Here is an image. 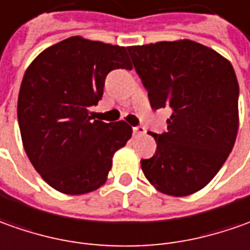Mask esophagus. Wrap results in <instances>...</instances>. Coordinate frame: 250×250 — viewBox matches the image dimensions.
Wrapping results in <instances>:
<instances>
[{"label":"esophagus","instance_id":"34e87169","mask_svg":"<svg viewBox=\"0 0 250 250\" xmlns=\"http://www.w3.org/2000/svg\"><path fill=\"white\" fill-rule=\"evenodd\" d=\"M132 132H134V135H144L146 132V128L142 127V125H138V127H134L132 128Z\"/></svg>","mask_w":250,"mask_h":250}]
</instances>
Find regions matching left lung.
Wrapping results in <instances>:
<instances>
[{
    "mask_svg": "<svg viewBox=\"0 0 250 250\" xmlns=\"http://www.w3.org/2000/svg\"><path fill=\"white\" fill-rule=\"evenodd\" d=\"M153 109L171 108L167 132L154 134L153 157L141 160L149 183L185 197L205 188L238 134V81L231 62L190 40L128 46Z\"/></svg>",
    "mask_w": 250,
    "mask_h": 250,
    "instance_id": "1",
    "label": "left lung"
}]
</instances>
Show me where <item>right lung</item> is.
<instances>
[{
  "instance_id": "obj_1",
  "label": "right lung",
  "mask_w": 250,
  "mask_h": 250,
  "mask_svg": "<svg viewBox=\"0 0 250 250\" xmlns=\"http://www.w3.org/2000/svg\"><path fill=\"white\" fill-rule=\"evenodd\" d=\"M119 68H132L127 47L75 35L41 52L25 69L18 98L21 142L37 172L62 194L100 189L115 152L131 138L125 120L89 116L106 75Z\"/></svg>"
}]
</instances>
